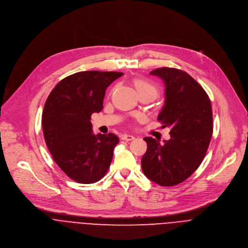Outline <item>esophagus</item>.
Instances as JSON below:
<instances>
[{
    "instance_id": "1",
    "label": "esophagus",
    "mask_w": 248,
    "mask_h": 248,
    "mask_svg": "<svg viewBox=\"0 0 248 248\" xmlns=\"http://www.w3.org/2000/svg\"><path fill=\"white\" fill-rule=\"evenodd\" d=\"M121 139L124 140H127V141H130V140H133L135 139V136L133 135H128V134H123L121 136Z\"/></svg>"
}]
</instances>
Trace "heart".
<instances>
[{
  "instance_id": "heart-1",
  "label": "heart",
  "mask_w": 248,
  "mask_h": 248,
  "mask_svg": "<svg viewBox=\"0 0 248 248\" xmlns=\"http://www.w3.org/2000/svg\"><path fill=\"white\" fill-rule=\"evenodd\" d=\"M134 85L139 92L140 95L142 94H148L151 95L153 100L158 95V87L154 82H151L145 79H137L134 82Z\"/></svg>"
}]
</instances>
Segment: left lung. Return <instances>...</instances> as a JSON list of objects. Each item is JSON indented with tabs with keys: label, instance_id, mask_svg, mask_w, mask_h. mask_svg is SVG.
Masks as SVG:
<instances>
[{
	"label": "left lung",
	"instance_id": "obj_1",
	"mask_svg": "<svg viewBox=\"0 0 248 248\" xmlns=\"http://www.w3.org/2000/svg\"><path fill=\"white\" fill-rule=\"evenodd\" d=\"M165 85V104L157 120L170 128L171 139L160 143L146 137L143 174L163 186L186 180L202 162L213 132L211 102L203 88L186 72L161 67L151 72Z\"/></svg>",
	"mask_w": 248,
	"mask_h": 248
}]
</instances>
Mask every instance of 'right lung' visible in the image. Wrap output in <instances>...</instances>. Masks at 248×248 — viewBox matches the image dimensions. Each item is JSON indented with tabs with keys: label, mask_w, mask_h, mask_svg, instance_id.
Listing matches in <instances>:
<instances>
[{
	"label": "right lung",
	"mask_w": 248,
	"mask_h": 248,
	"mask_svg": "<svg viewBox=\"0 0 248 248\" xmlns=\"http://www.w3.org/2000/svg\"><path fill=\"white\" fill-rule=\"evenodd\" d=\"M122 72L82 71L65 77L48 94L42 115L44 138L54 160L73 181L93 184L108 172L119 138L94 135L91 115L102 111L107 88Z\"/></svg>",
	"instance_id": "add662e5"
}]
</instances>
